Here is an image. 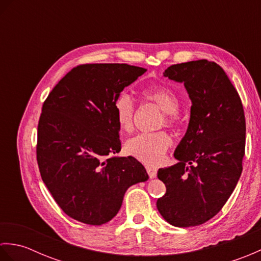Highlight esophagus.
<instances>
[{
    "label": "esophagus",
    "mask_w": 261,
    "mask_h": 261,
    "mask_svg": "<svg viewBox=\"0 0 261 261\" xmlns=\"http://www.w3.org/2000/svg\"><path fill=\"white\" fill-rule=\"evenodd\" d=\"M146 169H147V173L150 178H154V177L157 176V168L151 167V166H147Z\"/></svg>",
    "instance_id": "34e87169"
}]
</instances>
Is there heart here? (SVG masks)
Returning <instances> with one entry per match:
<instances>
[{"mask_svg": "<svg viewBox=\"0 0 261 261\" xmlns=\"http://www.w3.org/2000/svg\"><path fill=\"white\" fill-rule=\"evenodd\" d=\"M142 95L157 104L164 111L166 123H171L179 108V98L169 87L150 86L142 91ZM115 121L122 131L134 127L135 103L129 94L120 93L113 103ZM171 145L170 137L165 132H143L125 142V151L146 165H158L164 160L165 152Z\"/></svg>", "mask_w": 261, "mask_h": 261, "instance_id": "b5f03b06", "label": "heart"}]
</instances>
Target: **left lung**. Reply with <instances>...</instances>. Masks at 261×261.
<instances>
[{
    "instance_id": "obj_1",
    "label": "left lung",
    "mask_w": 261,
    "mask_h": 261,
    "mask_svg": "<svg viewBox=\"0 0 261 261\" xmlns=\"http://www.w3.org/2000/svg\"><path fill=\"white\" fill-rule=\"evenodd\" d=\"M164 76L184 84L192 107L186 134L174 152L178 163L158 170L167 191L157 208L171 225L196 226L220 212L240 178L245 112L218 64L206 59L177 64Z\"/></svg>"
}]
</instances>
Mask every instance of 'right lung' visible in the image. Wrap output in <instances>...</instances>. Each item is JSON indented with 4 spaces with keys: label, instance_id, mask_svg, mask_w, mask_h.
I'll list each match as a JSON object with an SVG mask.
<instances>
[{
    "label": "right lung",
    "instance_id": "right-lung-1",
    "mask_svg": "<svg viewBox=\"0 0 261 261\" xmlns=\"http://www.w3.org/2000/svg\"><path fill=\"white\" fill-rule=\"evenodd\" d=\"M147 69L87 64L71 69L43 103L37 160L41 178L64 212L101 225L118 214L130 186L149 176L131 156H115L121 141L113 103Z\"/></svg>",
    "mask_w": 261,
    "mask_h": 261
}]
</instances>
